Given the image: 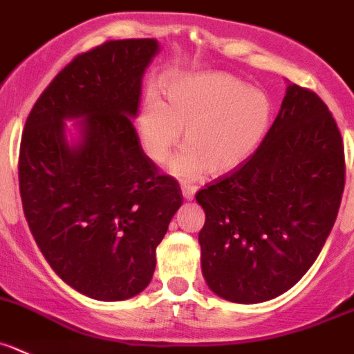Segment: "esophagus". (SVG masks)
<instances>
[{"label": "esophagus", "mask_w": 354, "mask_h": 354, "mask_svg": "<svg viewBox=\"0 0 354 354\" xmlns=\"http://www.w3.org/2000/svg\"><path fill=\"white\" fill-rule=\"evenodd\" d=\"M181 192H183V197L187 198V201H192V198L195 197L197 187H195V185H190V183H183L181 185Z\"/></svg>", "instance_id": "obj_1"}]
</instances>
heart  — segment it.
<instances>
[{"mask_svg":"<svg viewBox=\"0 0 354 354\" xmlns=\"http://www.w3.org/2000/svg\"><path fill=\"white\" fill-rule=\"evenodd\" d=\"M167 104L150 91L138 114V135L147 156L167 159L185 129L187 149L171 171L183 180L235 169L261 145L272 124V102L263 91L221 72L178 79Z\"/></svg>","mask_w":354,"mask_h":354,"instance_id":"heart-1","label":"heart"}]
</instances>
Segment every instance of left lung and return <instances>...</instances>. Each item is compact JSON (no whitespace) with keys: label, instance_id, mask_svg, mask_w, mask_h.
<instances>
[{"label":"left lung","instance_id":"8db88e82","mask_svg":"<svg viewBox=\"0 0 354 354\" xmlns=\"http://www.w3.org/2000/svg\"><path fill=\"white\" fill-rule=\"evenodd\" d=\"M344 143L315 91L290 84L256 152L205 185L198 233L209 289L232 303L270 301L320 254L341 205Z\"/></svg>","mask_w":354,"mask_h":354}]
</instances>
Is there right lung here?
I'll list each match as a JSON object with an SVG mask.
<instances>
[{
    "instance_id": "right-lung-1",
    "label": "right lung",
    "mask_w": 354,
    "mask_h": 354,
    "mask_svg": "<svg viewBox=\"0 0 354 354\" xmlns=\"http://www.w3.org/2000/svg\"><path fill=\"white\" fill-rule=\"evenodd\" d=\"M156 39L107 41L72 58L34 104L22 133L24 214L53 272L77 292L124 301L156 270V249L183 202L133 126ZM83 118L80 142L65 118Z\"/></svg>"
}]
</instances>
